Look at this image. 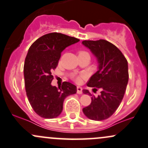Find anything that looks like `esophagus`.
Returning <instances> with one entry per match:
<instances>
[{"label":"esophagus","mask_w":148,"mask_h":148,"mask_svg":"<svg viewBox=\"0 0 148 148\" xmlns=\"http://www.w3.org/2000/svg\"><path fill=\"white\" fill-rule=\"evenodd\" d=\"M77 93L78 94H81L82 93V88L81 87H79V86H77Z\"/></svg>","instance_id":"1"}]
</instances>
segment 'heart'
<instances>
[{"label":"heart","instance_id":"obj_1","mask_svg":"<svg viewBox=\"0 0 148 148\" xmlns=\"http://www.w3.org/2000/svg\"><path fill=\"white\" fill-rule=\"evenodd\" d=\"M79 54H88V53L84 52V51H82V52H79ZM81 77H82V76H75V77H74V79L76 82H79L81 79Z\"/></svg>","mask_w":148,"mask_h":148}]
</instances>
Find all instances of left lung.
Masks as SVG:
<instances>
[{"mask_svg":"<svg viewBox=\"0 0 148 148\" xmlns=\"http://www.w3.org/2000/svg\"><path fill=\"white\" fill-rule=\"evenodd\" d=\"M82 43L90 49L99 64L98 71L87 86L94 87L93 91L101 90L96 97L89 90L83 89L84 94L92 96V103L82 111L89 119L103 120L115 112L123 99L129 81L128 62L118 48L106 40H84Z\"/></svg>","mask_w":148,"mask_h":148,"instance_id":"1","label":"left lung"}]
</instances>
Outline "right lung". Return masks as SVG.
I'll use <instances>...</instances> for the list:
<instances>
[{"instance_id": "right-lung-1", "label": "right lung", "mask_w": 148, "mask_h": 148, "mask_svg": "<svg viewBox=\"0 0 148 148\" xmlns=\"http://www.w3.org/2000/svg\"><path fill=\"white\" fill-rule=\"evenodd\" d=\"M79 41L60 33H51L36 40L29 49L24 66L25 88L31 107L41 117H58L64 99L77 92L76 86L71 82H64L59 89L51 82L61 52Z\"/></svg>"}]
</instances>
